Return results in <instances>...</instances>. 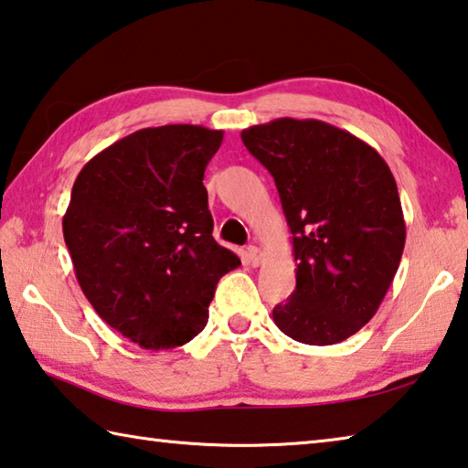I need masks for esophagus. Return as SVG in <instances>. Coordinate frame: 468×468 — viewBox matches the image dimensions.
<instances>
[{"label":"esophagus","mask_w":468,"mask_h":468,"mask_svg":"<svg viewBox=\"0 0 468 468\" xmlns=\"http://www.w3.org/2000/svg\"><path fill=\"white\" fill-rule=\"evenodd\" d=\"M261 260H263L261 250L256 248V245H250V248H248V263H250V266L258 268L260 263H261Z\"/></svg>","instance_id":"obj_1"}]
</instances>
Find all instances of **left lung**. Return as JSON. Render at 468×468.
<instances>
[{
    "instance_id": "1",
    "label": "left lung",
    "mask_w": 468,
    "mask_h": 468,
    "mask_svg": "<svg viewBox=\"0 0 468 468\" xmlns=\"http://www.w3.org/2000/svg\"><path fill=\"white\" fill-rule=\"evenodd\" d=\"M274 177L292 233L296 291L271 311L309 346L339 344L375 317L405 248V218L387 161L323 121L276 118L241 133Z\"/></svg>"
}]
</instances>
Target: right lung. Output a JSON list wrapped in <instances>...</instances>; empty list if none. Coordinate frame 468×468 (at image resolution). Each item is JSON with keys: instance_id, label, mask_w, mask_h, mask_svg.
Wrapping results in <instances>:
<instances>
[{"instance_id": "1", "label": "right lung", "mask_w": 468, "mask_h": 468, "mask_svg": "<svg viewBox=\"0 0 468 468\" xmlns=\"http://www.w3.org/2000/svg\"><path fill=\"white\" fill-rule=\"evenodd\" d=\"M223 131L141 129L100 151L75 177L63 237L86 299L145 350L198 335L239 258L215 241L202 177Z\"/></svg>"}]
</instances>
